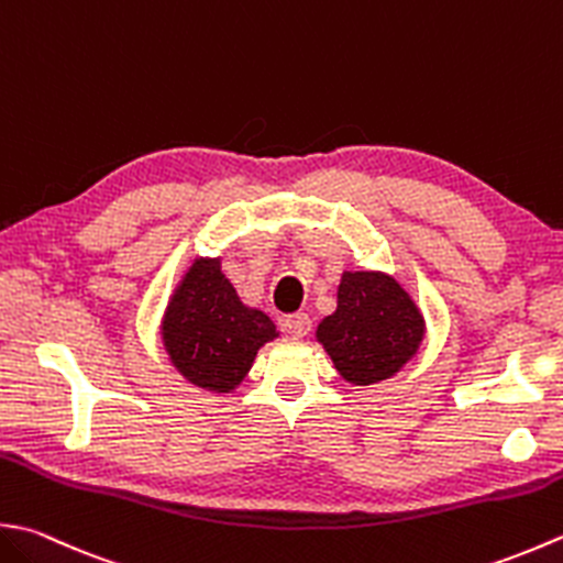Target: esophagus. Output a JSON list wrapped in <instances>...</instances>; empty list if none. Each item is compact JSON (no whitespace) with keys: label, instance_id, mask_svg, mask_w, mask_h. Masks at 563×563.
<instances>
[{"label":"esophagus","instance_id":"obj_1","mask_svg":"<svg viewBox=\"0 0 563 563\" xmlns=\"http://www.w3.org/2000/svg\"><path fill=\"white\" fill-rule=\"evenodd\" d=\"M310 314L307 312H295L283 319V332L290 334L292 339H302L307 332H310Z\"/></svg>","mask_w":563,"mask_h":563}]
</instances>
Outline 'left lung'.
Segmentation results:
<instances>
[{
  "label": "left lung",
  "mask_w": 563,
  "mask_h": 563,
  "mask_svg": "<svg viewBox=\"0 0 563 563\" xmlns=\"http://www.w3.org/2000/svg\"><path fill=\"white\" fill-rule=\"evenodd\" d=\"M424 336V319L398 283L383 273H344L336 312L317 339L349 383L371 385L398 373Z\"/></svg>",
  "instance_id": "8db88e82"
}]
</instances>
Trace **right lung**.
Returning <instances> with one entry per match:
<instances>
[{"label": "right lung", "instance_id": "add662e5", "mask_svg": "<svg viewBox=\"0 0 563 563\" xmlns=\"http://www.w3.org/2000/svg\"><path fill=\"white\" fill-rule=\"evenodd\" d=\"M271 339L275 324L239 300L219 258L192 263L163 319V341L175 368L207 390H234Z\"/></svg>", "mask_w": 563, "mask_h": 563}]
</instances>
